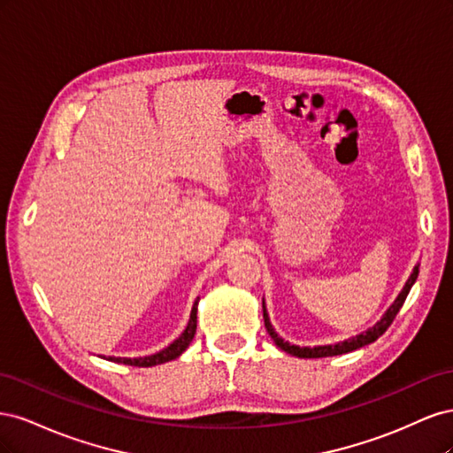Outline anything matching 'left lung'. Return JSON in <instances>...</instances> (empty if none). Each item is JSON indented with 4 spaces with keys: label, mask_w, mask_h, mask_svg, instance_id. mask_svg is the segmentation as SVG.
Listing matches in <instances>:
<instances>
[{
    "label": "left lung",
    "mask_w": 453,
    "mask_h": 453,
    "mask_svg": "<svg viewBox=\"0 0 453 453\" xmlns=\"http://www.w3.org/2000/svg\"><path fill=\"white\" fill-rule=\"evenodd\" d=\"M418 273H419V265L414 266L412 273H410L408 281L404 283L403 291L399 293V296L395 298V303L388 308V311L381 315V319L372 325L370 328H366V331H363L361 334H355L344 342H336V344H328V346H313V348H300V346H295V344H289V342H285L276 331H273V326L270 323V318H268V310H266V304H265V298H263V315H265V326L268 334L272 336V340L276 342V346L281 348L285 353H291L295 355V357H300V359H318V357H333V355H342V353H349V351H355L359 349L366 344H372V342H376L383 333L388 331L389 325L393 323L395 315L399 313V310L403 308L404 300L410 293V289H412V285L416 283L418 280Z\"/></svg>",
    "instance_id": "1"
}]
</instances>
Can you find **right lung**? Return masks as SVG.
<instances>
[{
	"mask_svg": "<svg viewBox=\"0 0 453 453\" xmlns=\"http://www.w3.org/2000/svg\"><path fill=\"white\" fill-rule=\"evenodd\" d=\"M198 300L200 296L195 300L193 310H190V319L185 326V331L180 334V338H175L168 348H164L153 355H145V357H105L107 361H113V363H120V365H130V366H155V365H162V363H168L180 357V355L188 348L190 342H193L195 334H196V311H198Z\"/></svg>",
	"mask_w": 453,
	"mask_h": 453,
	"instance_id": "1",
	"label": "right lung"
}]
</instances>
